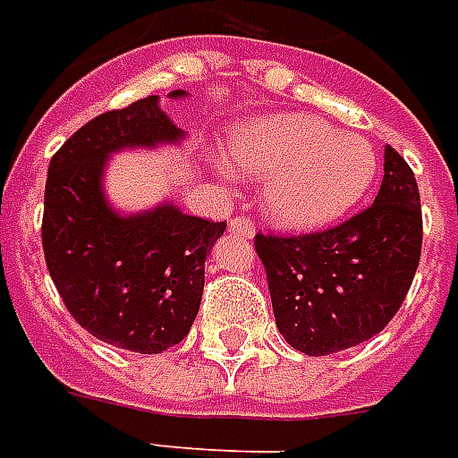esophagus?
Wrapping results in <instances>:
<instances>
[{
    "label": "esophagus",
    "instance_id": "1",
    "mask_svg": "<svg viewBox=\"0 0 458 458\" xmlns=\"http://www.w3.org/2000/svg\"><path fill=\"white\" fill-rule=\"evenodd\" d=\"M229 233L243 236V239H253L256 236V226H253L249 216H233L232 222H229Z\"/></svg>",
    "mask_w": 458,
    "mask_h": 458
}]
</instances>
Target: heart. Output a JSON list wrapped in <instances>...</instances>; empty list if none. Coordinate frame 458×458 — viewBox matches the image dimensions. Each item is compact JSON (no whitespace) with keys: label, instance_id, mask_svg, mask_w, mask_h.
<instances>
[{"label":"heart","instance_id":"heart-1","mask_svg":"<svg viewBox=\"0 0 458 458\" xmlns=\"http://www.w3.org/2000/svg\"><path fill=\"white\" fill-rule=\"evenodd\" d=\"M226 164L239 178L266 181L263 209L287 229L335 222L377 178V151L367 137L338 132L307 113H277L236 127L226 137Z\"/></svg>","mask_w":458,"mask_h":458}]
</instances>
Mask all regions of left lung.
Segmentation results:
<instances>
[{"label": "left lung", "mask_w": 458, "mask_h": 458, "mask_svg": "<svg viewBox=\"0 0 458 458\" xmlns=\"http://www.w3.org/2000/svg\"><path fill=\"white\" fill-rule=\"evenodd\" d=\"M420 246L418 183L403 157L386 147L372 208L318 233L256 236L277 331L311 357L369 340L403 304Z\"/></svg>", "instance_id": "1"}]
</instances>
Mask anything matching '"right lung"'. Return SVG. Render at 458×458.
<instances>
[{
	"label": "right lung",
	"instance_id": "obj_1",
	"mask_svg": "<svg viewBox=\"0 0 458 458\" xmlns=\"http://www.w3.org/2000/svg\"><path fill=\"white\" fill-rule=\"evenodd\" d=\"M176 89L168 98H185ZM185 142V132L147 96L79 127L50 159L43 250L55 287L81 328L108 345L157 355L178 345L198 316L205 258L225 222L185 215L174 200L120 212L106 168L125 149Z\"/></svg>",
	"mask_w": 458,
	"mask_h": 458
}]
</instances>
